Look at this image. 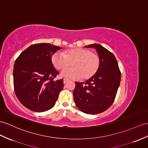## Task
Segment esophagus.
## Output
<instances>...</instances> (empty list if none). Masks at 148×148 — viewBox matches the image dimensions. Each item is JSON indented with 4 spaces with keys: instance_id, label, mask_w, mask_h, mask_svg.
Here are the masks:
<instances>
[{
    "instance_id": "1",
    "label": "esophagus",
    "mask_w": 148,
    "mask_h": 148,
    "mask_svg": "<svg viewBox=\"0 0 148 148\" xmlns=\"http://www.w3.org/2000/svg\"><path fill=\"white\" fill-rule=\"evenodd\" d=\"M68 81H69V80H68V79H66V78H64L63 79V83L64 84H66V83H67Z\"/></svg>"
}]
</instances>
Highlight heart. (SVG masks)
<instances>
[{
    "mask_svg": "<svg viewBox=\"0 0 148 148\" xmlns=\"http://www.w3.org/2000/svg\"><path fill=\"white\" fill-rule=\"evenodd\" d=\"M63 55L55 53L51 57V62L55 69L63 71L71 64L74 68L64 71L62 75L64 77L88 80L94 75L100 65V56L90 49L84 48H73L64 50Z\"/></svg>",
    "mask_w": 148,
    "mask_h": 148,
    "instance_id": "1",
    "label": "heart"
}]
</instances>
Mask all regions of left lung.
Here are the masks:
<instances>
[{"label":"left lung","mask_w":148,"mask_h":148,"mask_svg":"<svg viewBox=\"0 0 148 148\" xmlns=\"http://www.w3.org/2000/svg\"><path fill=\"white\" fill-rule=\"evenodd\" d=\"M96 49L100 58L99 70L84 82H75L74 101L78 109L88 114L102 113L113 103L120 85L121 73L112 53L101 45H90Z\"/></svg>","instance_id":"1"}]
</instances>
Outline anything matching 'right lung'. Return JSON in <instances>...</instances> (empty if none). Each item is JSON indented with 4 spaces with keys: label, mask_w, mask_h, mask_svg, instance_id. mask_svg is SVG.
<instances>
[{
    "label": "right lung",
    "mask_w": 148,
    "mask_h": 148,
    "mask_svg": "<svg viewBox=\"0 0 148 148\" xmlns=\"http://www.w3.org/2000/svg\"><path fill=\"white\" fill-rule=\"evenodd\" d=\"M60 47L39 43L20 54L14 66V88L18 100L27 109L45 112L55 106L63 88V80H55L58 71L51 57Z\"/></svg>",
    "instance_id": "obj_1"
}]
</instances>
